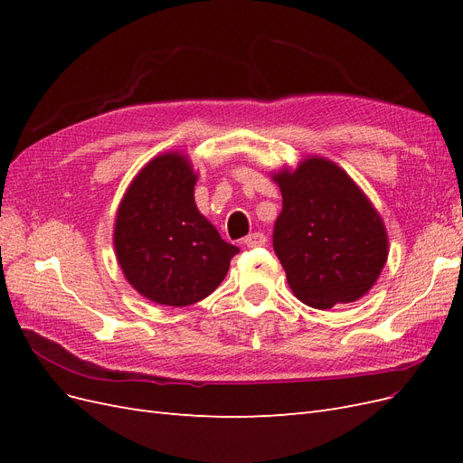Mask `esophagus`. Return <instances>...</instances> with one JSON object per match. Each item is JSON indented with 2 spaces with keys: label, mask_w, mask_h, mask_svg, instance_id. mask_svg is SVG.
<instances>
[{
  "label": "esophagus",
  "mask_w": 463,
  "mask_h": 463,
  "mask_svg": "<svg viewBox=\"0 0 463 463\" xmlns=\"http://www.w3.org/2000/svg\"><path fill=\"white\" fill-rule=\"evenodd\" d=\"M243 243H245L249 249L262 247V245H266V235H264V233H260V232L249 233V235L245 237V240H243Z\"/></svg>",
  "instance_id": "1"
}]
</instances>
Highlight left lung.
<instances>
[{
  "mask_svg": "<svg viewBox=\"0 0 463 463\" xmlns=\"http://www.w3.org/2000/svg\"><path fill=\"white\" fill-rule=\"evenodd\" d=\"M272 179L282 191L272 245L293 296L313 309L365 296L388 259L384 222L367 194L320 156H307Z\"/></svg>",
  "mask_w": 463,
  "mask_h": 463,
  "instance_id": "8db88e82",
  "label": "left lung"
}]
</instances>
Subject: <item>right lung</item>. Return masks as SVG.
<instances>
[{"label": "right lung", "mask_w": 463, "mask_h": 463, "mask_svg": "<svg viewBox=\"0 0 463 463\" xmlns=\"http://www.w3.org/2000/svg\"><path fill=\"white\" fill-rule=\"evenodd\" d=\"M197 174L185 154L165 152L135 175L118 208L114 247L128 282L158 305L210 296L240 253L194 204Z\"/></svg>", "instance_id": "obj_1"}]
</instances>
